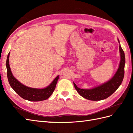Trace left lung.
I'll use <instances>...</instances> for the list:
<instances>
[{
	"instance_id": "left-lung-1",
	"label": "left lung",
	"mask_w": 133,
	"mask_h": 133,
	"mask_svg": "<svg viewBox=\"0 0 133 133\" xmlns=\"http://www.w3.org/2000/svg\"><path fill=\"white\" fill-rule=\"evenodd\" d=\"M118 42H119V39ZM119 51L120 53V62L116 73L111 79L97 87L90 89H80L74 83V85L78 93L83 98L88 100L98 101L105 99L110 96L117 90L121 85L124 75V66L125 63V58L122 48L119 45Z\"/></svg>"
}]
</instances>
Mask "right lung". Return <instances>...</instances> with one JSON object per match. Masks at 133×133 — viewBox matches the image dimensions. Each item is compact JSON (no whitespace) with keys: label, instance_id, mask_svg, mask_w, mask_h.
I'll return each mask as SVG.
<instances>
[{"label":"right lung","instance_id":"right-lung-1","mask_svg":"<svg viewBox=\"0 0 133 133\" xmlns=\"http://www.w3.org/2000/svg\"><path fill=\"white\" fill-rule=\"evenodd\" d=\"M10 52L8 55L6 66L7 69V76L10 85L17 93L23 98L31 102H39L49 98L55 89L56 85L59 79V75L56 77L49 86L43 89H37L28 87L14 78L12 74L9 63Z\"/></svg>","mask_w":133,"mask_h":133}]
</instances>
